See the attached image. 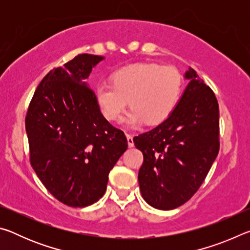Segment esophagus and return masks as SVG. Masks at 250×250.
I'll return each mask as SVG.
<instances>
[{
  "mask_svg": "<svg viewBox=\"0 0 250 250\" xmlns=\"http://www.w3.org/2000/svg\"><path fill=\"white\" fill-rule=\"evenodd\" d=\"M126 140H128V146L129 147H132L134 146V142H133V137L131 135L130 133H126Z\"/></svg>",
  "mask_w": 250,
  "mask_h": 250,
  "instance_id": "esophagus-1",
  "label": "esophagus"
}]
</instances>
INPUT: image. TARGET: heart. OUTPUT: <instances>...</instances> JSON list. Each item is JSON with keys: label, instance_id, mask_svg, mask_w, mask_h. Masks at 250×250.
Segmentation results:
<instances>
[{"label": "heart", "instance_id": "b5f03b06", "mask_svg": "<svg viewBox=\"0 0 250 250\" xmlns=\"http://www.w3.org/2000/svg\"><path fill=\"white\" fill-rule=\"evenodd\" d=\"M111 83L96 87L95 99L109 121L120 119L128 105L132 108L126 125H153L171 116L182 92V76L172 66L139 62L125 66L111 76Z\"/></svg>", "mask_w": 250, "mask_h": 250}]
</instances>
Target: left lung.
Here are the masks:
<instances>
[{
    "instance_id": "8db88e82",
    "label": "left lung",
    "mask_w": 250,
    "mask_h": 250,
    "mask_svg": "<svg viewBox=\"0 0 250 250\" xmlns=\"http://www.w3.org/2000/svg\"><path fill=\"white\" fill-rule=\"evenodd\" d=\"M189 80L171 116L133 138L143 154L142 197L162 210L183 205L197 192L219 151V110L213 90L189 67Z\"/></svg>"
}]
</instances>
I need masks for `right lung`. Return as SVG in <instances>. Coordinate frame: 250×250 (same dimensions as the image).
<instances>
[{
  "label": "right lung",
  "mask_w": 250,
  "mask_h": 250,
  "mask_svg": "<svg viewBox=\"0 0 250 250\" xmlns=\"http://www.w3.org/2000/svg\"><path fill=\"white\" fill-rule=\"evenodd\" d=\"M103 59L80 54L50 70L25 118L34 171L54 197L71 207L103 197L109 172L128 147L124 131L103 116L87 83Z\"/></svg>",
  "instance_id": "1"
}]
</instances>
